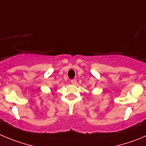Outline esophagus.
<instances>
[{"instance_id":"obj_1","label":"esophagus","mask_w":146,"mask_h":146,"mask_svg":"<svg viewBox=\"0 0 146 146\" xmlns=\"http://www.w3.org/2000/svg\"><path fill=\"white\" fill-rule=\"evenodd\" d=\"M70 82H71L72 84H73V85H75V84H76V83H77V81H76V79H73L70 81Z\"/></svg>"}]
</instances>
